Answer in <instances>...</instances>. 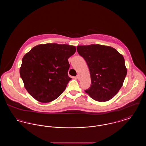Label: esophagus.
I'll return each mask as SVG.
<instances>
[{"instance_id": "obj_1", "label": "esophagus", "mask_w": 146, "mask_h": 146, "mask_svg": "<svg viewBox=\"0 0 146 146\" xmlns=\"http://www.w3.org/2000/svg\"><path fill=\"white\" fill-rule=\"evenodd\" d=\"M76 78H77L78 79H80V76L79 74H78V75L76 76Z\"/></svg>"}]
</instances>
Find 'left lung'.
<instances>
[{"mask_svg":"<svg viewBox=\"0 0 146 146\" xmlns=\"http://www.w3.org/2000/svg\"><path fill=\"white\" fill-rule=\"evenodd\" d=\"M76 50L90 70L91 85L85 92L97 101L111 99L121 88L126 76L123 56L111 47L99 44L79 45Z\"/></svg>","mask_w":146,"mask_h":146,"instance_id":"left-lung-1","label":"left lung"}]
</instances>
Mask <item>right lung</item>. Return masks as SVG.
I'll list each match as a JSON object with an SVG mask.
<instances>
[{"instance_id":"obj_1","label":"right lung","mask_w":146,"mask_h":146,"mask_svg":"<svg viewBox=\"0 0 146 146\" xmlns=\"http://www.w3.org/2000/svg\"><path fill=\"white\" fill-rule=\"evenodd\" d=\"M76 51L74 46L55 43L38 45L22 58L20 76L29 94L47 103L59 97L71 78L68 59Z\"/></svg>"}]
</instances>
